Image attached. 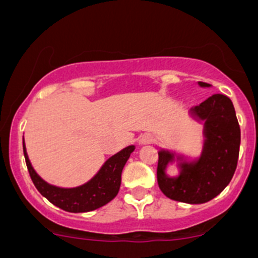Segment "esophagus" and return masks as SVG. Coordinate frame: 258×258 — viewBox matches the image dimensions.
I'll use <instances>...</instances> for the list:
<instances>
[{"mask_svg":"<svg viewBox=\"0 0 258 258\" xmlns=\"http://www.w3.org/2000/svg\"><path fill=\"white\" fill-rule=\"evenodd\" d=\"M153 139H151V137H148V136H145V137H144V139H143V140H141V143H143V144H151V143H153Z\"/></svg>","mask_w":258,"mask_h":258,"instance_id":"1","label":"esophagus"}]
</instances>
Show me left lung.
Returning <instances> with one entry per match:
<instances>
[{"label": "left lung", "mask_w": 258, "mask_h": 258, "mask_svg": "<svg viewBox=\"0 0 258 258\" xmlns=\"http://www.w3.org/2000/svg\"><path fill=\"white\" fill-rule=\"evenodd\" d=\"M200 85L210 86L206 83ZM191 112L206 121V143L201 159L195 164L183 163L180 177L172 179L164 174L172 155L162 151L156 178L160 191L170 200L205 204L218 196L232 180L239 156L240 128L232 100L223 94H214Z\"/></svg>", "instance_id": "left-lung-1"}]
</instances>
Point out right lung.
I'll use <instances>...</instances> for the list:
<instances>
[{
	"label": "right lung",
	"mask_w": 258,
	"mask_h": 258,
	"mask_svg": "<svg viewBox=\"0 0 258 258\" xmlns=\"http://www.w3.org/2000/svg\"><path fill=\"white\" fill-rule=\"evenodd\" d=\"M23 149L28 172L39 194L62 210L69 213H86L102 208L117 196L121 186L122 169L135 150V146H128L108 159L90 182L78 188H58L44 182L31 168L24 144Z\"/></svg>",
	"instance_id": "1"
}]
</instances>
